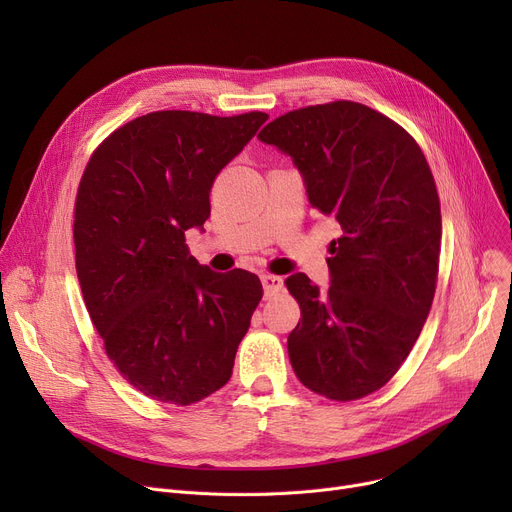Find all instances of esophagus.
<instances>
[{"label": "esophagus", "mask_w": 512, "mask_h": 512, "mask_svg": "<svg viewBox=\"0 0 512 512\" xmlns=\"http://www.w3.org/2000/svg\"><path fill=\"white\" fill-rule=\"evenodd\" d=\"M261 284H263V292L265 297H274L278 290H282L284 280L280 276H272V274H263L261 276Z\"/></svg>", "instance_id": "obj_1"}]
</instances>
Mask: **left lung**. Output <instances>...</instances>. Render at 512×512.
Instances as JSON below:
<instances>
[{
  "label": "left lung",
  "instance_id": "8db88e82",
  "mask_svg": "<svg viewBox=\"0 0 512 512\" xmlns=\"http://www.w3.org/2000/svg\"><path fill=\"white\" fill-rule=\"evenodd\" d=\"M257 139L290 155L311 207L342 232L326 292L305 274L286 280L301 305L292 369L326 398L367 396L409 357L432 309L442 238L432 170L407 130L355 101L288 112Z\"/></svg>",
  "mask_w": 512,
  "mask_h": 512
}]
</instances>
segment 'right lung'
<instances>
[{"label":"right lung","mask_w":512,"mask_h":512,"mask_svg":"<svg viewBox=\"0 0 512 512\" xmlns=\"http://www.w3.org/2000/svg\"><path fill=\"white\" fill-rule=\"evenodd\" d=\"M270 118L166 110L112 132L76 195V276L105 353L159 402L193 405L232 375L261 301L255 274H218L188 251L215 176Z\"/></svg>","instance_id":"add662e5"}]
</instances>
